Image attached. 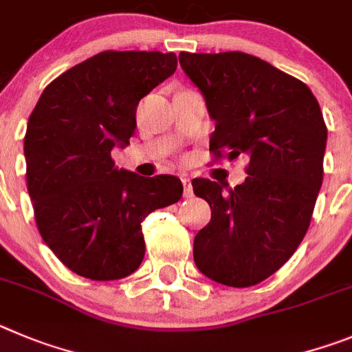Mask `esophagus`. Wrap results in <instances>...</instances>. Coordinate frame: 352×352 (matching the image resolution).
<instances>
[{"mask_svg": "<svg viewBox=\"0 0 352 352\" xmlns=\"http://www.w3.org/2000/svg\"><path fill=\"white\" fill-rule=\"evenodd\" d=\"M184 184V198H191L192 196V188H191V180L188 177H182Z\"/></svg>", "mask_w": 352, "mask_h": 352, "instance_id": "1", "label": "esophagus"}]
</instances>
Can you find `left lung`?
Wrapping results in <instances>:
<instances>
[{
	"mask_svg": "<svg viewBox=\"0 0 352 352\" xmlns=\"http://www.w3.org/2000/svg\"><path fill=\"white\" fill-rule=\"evenodd\" d=\"M179 61L215 122L212 153L249 157L235 189L192 180L212 210L195 236L196 267L224 286H254L283 267L309 230L328 138L321 109L302 80L251 54L180 52Z\"/></svg>",
	"mask_w": 352,
	"mask_h": 352,
	"instance_id": "left-lung-1",
	"label": "left lung"
}]
</instances>
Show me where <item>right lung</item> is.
<instances>
[{
	"label": "right lung",
	"mask_w": 352,
	"mask_h": 352,
	"mask_svg": "<svg viewBox=\"0 0 352 352\" xmlns=\"http://www.w3.org/2000/svg\"><path fill=\"white\" fill-rule=\"evenodd\" d=\"M177 69L173 52L105 50L43 89L24 137L28 192L43 242L91 280L128 277L145 254L142 221L177 204L173 175L119 170L112 148L137 129L138 101Z\"/></svg>",
	"instance_id": "1"
}]
</instances>
